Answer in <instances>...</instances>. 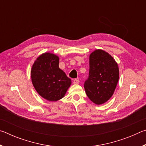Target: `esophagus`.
<instances>
[{
  "label": "esophagus",
  "mask_w": 146,
  "mask_h": 146,
  "mask_svg": "<svg viewBox=\"0 0 146 146\" xmlns=\"http://www.w3.org/2000/svg\"><path fill=\"white\" fill-rule=\"evenodd\" d=\"M73 83L75 84H78L79 83V80H78V78L74 79V80H73Z\"/></svg>",
  "instance_id": "34e87169"
}]
</instances>
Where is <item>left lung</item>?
<instances>
[{"label":"left lung","instance_id":"obj_1","mask_svg":"<svg viewBox=\"0 0 146 146\" xmlns=\"http://www.w3.org/2000/svg\"><path fill=\"white\" fill-rule=\"evenodd\" d=\"M119 78V70L113 56L102 49L90 55L89 77L84 89L88 98L95 104L105 103L112 97Z\"/></svg>","mask_w":146,"mask_h":146}]
</instances>
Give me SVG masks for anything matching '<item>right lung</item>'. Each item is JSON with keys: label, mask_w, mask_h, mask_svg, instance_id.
<instances>
[{"label": "right lung", "mask_w": 146, "mask_h": 146, "mask_svg": "<svg viewBox=\"0 0 146 146\" xmlns=\"http://www.w3.org/2000/svg\"><path fill=\"white\" fill-rule=\"evenodd\" d=\"M59 58L55 54L44 53L34 62L31 70L32 84L42 97L48 101L62 98L71 80L59 68Z\"/></svg>", "instance_id": "add662e5"}]
</instances>
